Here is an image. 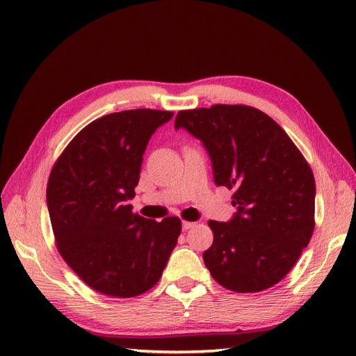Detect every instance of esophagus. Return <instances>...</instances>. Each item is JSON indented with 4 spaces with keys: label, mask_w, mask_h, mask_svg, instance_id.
Masks as SVG:
<instances>
[{
    "label": "esophagus",
    "mask_w": 356,
    "mask_h": 356,
    "mask_svg": "<svg viewBox=\"0 0 356 356\" xmlns=\"http://www.w3.org/2000/svg\"><path fill=\"white\" fill-rule=\"evenodd\" d=\"M194 225L195 223H193V222H182V228H184V231H188V229H191V228H194Z\"/></svg>",
    "instance_id": "34e87169"
}]
</instances>
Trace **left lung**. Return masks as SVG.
I'll return each mask as SVG.
<instances>
[{
	"label": "left lung",
	"instance_id": "obj_1",
	"mask_svg": "<svg viewBox=\"0 0 356 356\" xmlns=\"http://www.w3.org/2000/svg\"><path fill=\"white\" fill-rule=\"evenodd\" d=\"M174 127L202 140L216 185L236 191L231 220L208 222L214 241L203 261L211 275L234 292L269 289L289 274L311 241V166L274 119L248 105L179 111Z\"/></svg>",
	"mask_w": 356,
	"mask_h": 356
}]
</instances>
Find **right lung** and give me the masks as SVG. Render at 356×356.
Masks as SVG:
<instances>
[{
  "instance_id": "obj_1",
  "label": "right lung",
  "mask_w": 356,
  "mask_h": 356,
  "mask_svg": "<svg viewBox=\"0 0 356 356\" xmlns=\"http://www.w3.org/2000/svg\"><path fill=\"white\" fill-rule=\"evenodd\" d=\"M174 113L138 108L102 116L74 136L53 165L47 207L59 254L92 289L130 298L162 277L182 222L151 220L128 200L149 138Z\"/></svg>"
}]
</instances>
